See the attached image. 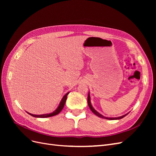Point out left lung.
Wrapping results in <instances>:
<instances>
[{
  "label": "left lung",
  "mask_w": 156,
  "mask_h": 156,
  "mask_svg": "<svg viewBox=\"0 0 156 156\" xmlns=\"http://www.w3.org/2000/svg\"><path fill=\"white\" fill-rule=\"evenodd\" d=\"M88 106L90 107V110L92 111V112L94 113V114H95L96 116L100 117V118H102V119H107V120H119V119H123V118L124 116H126L128 113H127V114L124 115H122L121 116H119V117H112V118H109V117H106V116H103L102 115H101L100 112H98L95 108H94L93 107V106L92 105V103H91V100H90V92H88Z\"/></svg>",
  "instance_id": "8db88e82"
}]
</instances>
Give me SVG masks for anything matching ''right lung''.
I'll return each mask as SVG.
<instances>
[{"instance_id": "1", "label": "right lung", "mask_w": 156, "mask_h": 156, "mask_svg": "<svg viewBox=\"0 0 156 156\" xmlns=\"http://www.w3.org/2000/svg\"><path fill=\"white\" fill-rule=\"evenodd\" d=\"M69 93V92H67L63 96V98H62V100H61V101L59 103L58 106L53 112L49 113V114H44V115H33V114H31V113H30V112H27L29 115H31L32 116H34V117H36V118H48V117H51V116H55L56 115H58V113L62 110V108H63V107L65 105V103H66V101L67 96H68Z\"/></svg>"}]
</instances>
